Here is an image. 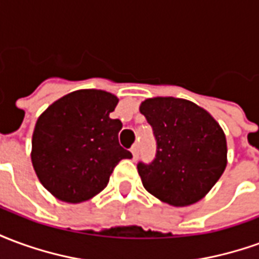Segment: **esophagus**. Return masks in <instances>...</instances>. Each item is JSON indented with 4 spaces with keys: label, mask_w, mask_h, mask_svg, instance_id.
<instances>
[{
    "label": "esophagus",
    "mask_w": 259,
    "mask_h": 259,
    "mask_svg": "<svg viewBox=\"0 0 259 259\" xmlns=\"http://www.w3.org/2000/svg\"><path fill=\"white\" fill-rule=\"evenodd\" d=\"M130 151H132V154H133V158H137V155H139V144L136 143V144H133L132 146V148H130Z\"/></svg>",
    "instance_id": "34e87169"
}]
</instances>
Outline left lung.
<instances>
[{"label": "left lung", "instance_id": "left-lung-1", "mask_svg": "<svg viewBox=\"0 0 259 259\" xmlns=\"http://www.w3.org/2000/svg\"><path fill=\"white\" fill-rule=\"evenodd\" d=\"M140 112L157 139L155 159L137 165L144 189L174 206L204 198L228 165L221 124L204 108L175 97L147 98Z\"/></svg>", "mask_w": 259, "mask_h": 259}]
</instances>
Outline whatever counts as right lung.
<instances>
[{"label":"right lung","instance_id":"add662e5","mask_svg":"<svg viewBox=\"0 0 259 259\" xmlns=\"http://www.w3.org/2000/svg\"><path fill=\"white\" fill-rule=\"evenodd\" d=\"M118 97L104 90H76L38 116L31 137L37 178L59 201L79 204L107 187L120 159L132 152L119 146V119H111Z\"/></svg>","mask_w":259,"mask_h":259}]
</instances>
